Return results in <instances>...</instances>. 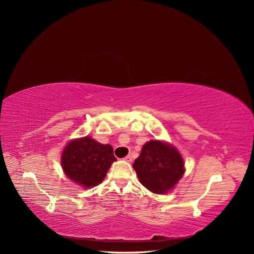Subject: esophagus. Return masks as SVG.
<instances>
[{"mask_svg":"<svg viewBox=\"0 0 254 254\" xmlns=\"http://www.w3.org/2000/svg\"><path fill=\"white\" fill-rule=\"evenodd\" d=\"M125 161H127V162H131L132 161V158H131V156H127V157H125V159H124Z\"/></svg>","mask_w":254,"mask_h":254,"instance_id":"obj_1","label":"esophagus"}]
</instances>
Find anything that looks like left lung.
Wrapping results in <instances>:
<instances>
[{
  "mask_svg": "<svg viewBox=\"0 0 254 254\" xmlns=\"http://www.w3.org/2000/svg\"><path fill=\"white\" fill-rule=\"evenodd\" d=\"M132 166L140 182L155 194L171 190L186 171L180 152L174 146L158 140L144 144Z\"/></svg>",
  "mask_w": 254,
  "mask_h": 254,
  "instance_id": "left-lung-1",
  "label": "left lung"
}]
</instances>
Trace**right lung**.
<instances>
[{
  "label": "right lung",
  "instance_id": "right-lung-1",
  "mask_svg": "<svg viewBox=\"0 0 254 254\" xmlns=\"http://www.w3.org/2000/svg\"><path fill=\"white\" fill-rule=\"evenodd\" d=\"M114 161L117 159L112 146L98 143L90 136L70 141L61 155L65 176L83 188L102 183Z\"/></svg>",
  "mask_w": 254,
  "mask_h": 254
}]
</instances>
